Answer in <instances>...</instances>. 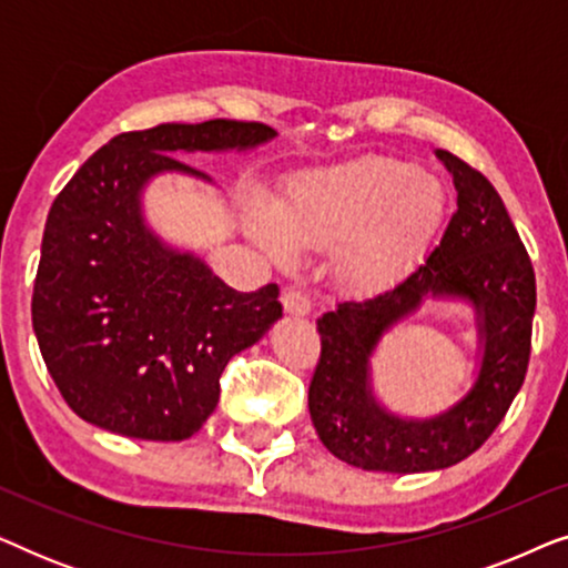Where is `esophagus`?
<instances>
[{"label": "esophagus", "mask_w": 568, "mask_h": 568, "mask_svg": "<svg viewBox=\"0 0 568 568\" xmlns=\"http://www.w3.org/2000/svg\"><path fill=\"white\" fill-rule=\"evenodd\" d=\"M282 305L290 315H307L310 313V297L300 286H286L282 294Z\"/></svg>", "instance_id": "obj_1"}]
</instances>
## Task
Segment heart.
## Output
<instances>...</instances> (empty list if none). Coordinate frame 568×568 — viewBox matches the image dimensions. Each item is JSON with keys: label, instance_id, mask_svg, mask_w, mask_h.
Instances as JSON below:
<instances>
[{"label": "heart", "instance_id": "obj_1", "mask_svg": "<svg viewBox=\"0 0 568 568\" xmlns=\"http://www.w3.org/2000/svg\"><path fill=\"white\" fill-rule=\"evenodd\" d=\"M445 191L414 162L383 154L297 175L276 214L253 206V235L276 261L294 245L338 247L336 271L354 290L393 282L437 230Z\"/></svg>", "mask_w": 568, "mask_h": 568}]
</instances>
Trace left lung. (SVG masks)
Instances as JSON below:
<instances>
[{
    "label": "left lung",
    "mask_w": 568,
    "mask_h": 568,
    "mask_svg": "<svg viewBox=\"0 0 568 568\" xmlns=\"http://www.w3.org/2000/svg\"><path fill=\"white\" fill-rule=\"evenodd\" d=\"M437 158L457 191V212L439 245L385 292L338 302L317 317L321 359L310 379V418L323 445L362 470L426 473L465 460L507 416L530 362V255L488 178L447 150ZM426 296L468 298L477 307L485 359L471 390L445 415L400 419L371 393L368 359L382 333Z\"/></svg>",
    "instance_id": "8db88e82"
}]
</instances>
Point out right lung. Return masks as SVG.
I'll list each match as a JSON object with an SVG mask.
<instances>
[{
    "label": "right lung",
    "mask_w": 568,
    "mask_h": 568,
    "mask_svg": "<svg viewBox=\"0 0 568 568\" xmlns=\"http://www.w3.org/2000/svg\"><path fill=\"white\" fill-rule=\"evenodd\" d=\"M274 136L266 123L227 119L126 131L53 199L33 331L49 375L84 422L134 439L193 437L216 408L227 362L282 317L276 284L230 290L142 216L150 178L209 181L178 152L253 150Z\"/></svg>",
    "instance_id": "right-lung-1"
}]
</instances>
